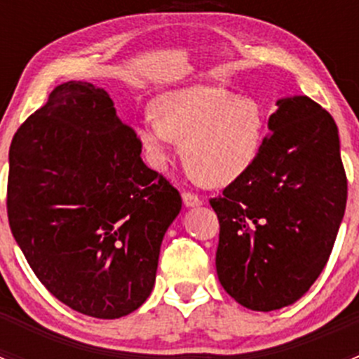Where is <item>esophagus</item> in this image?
Masks as SVG:
<instances>
[{
	"label": "esophagus",
	"instance_id": "1",
	"mask_svg": "<svg viewBox=\"0 0 359 359\" xmlns=\"http://www.w3.org/2000/svg\"><path fill=\"white\" fill-rule=\"evenodd\" d=\"M182 200H184V205L189 206V208H193V206H200L203 205V200L200 196H196L194 193H189V191H186V193H182Z\"/></svg>",
	"mask_w": 359,
	"mask_h": 359
}]
</instances>
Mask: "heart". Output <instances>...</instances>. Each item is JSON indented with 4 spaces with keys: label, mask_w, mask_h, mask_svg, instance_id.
<instances>
[{
    "label": "heart",
    "mask_w": 359,
    "mask_h": 359,
    "mask_svg": "<svg viewBox=\"0 0 359 359\" xmlns=\"http://www.w3.org/2000/svg\"><path fill=\"white\" fill-rule=\"evenodd\" d=\"M154 119L137 123L135 135L147 158L163 168L172 140L191 177L222 187L247 175L262 153L267 109L257 97L220 86H187L158 97Z\"/></svg>",
    "instance_id": "obj_1"
}]
</instances>
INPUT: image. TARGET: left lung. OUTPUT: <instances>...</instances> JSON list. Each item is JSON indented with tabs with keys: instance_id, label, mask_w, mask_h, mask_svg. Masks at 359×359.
<instances>
[{
	"instance_id": "obj_1",
	"label": "left lung",
	"mask_w": 359,
	"mask_h": 359,
	"mask_svg": "<svg viewBox=\"0 0 359 359\" xmlns=\"http://www.w3.org/2000/svg\"><path fill=\"white\" fill-rule=\"evenodd\" d=\"M253 168L212 198L224 290L252 311L281 309L318 280L347 201L339 130L306 95L278 100Z\"/></svg>"
}]
</instances>
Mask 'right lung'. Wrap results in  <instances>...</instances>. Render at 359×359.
Segmentation results:
<instances>
[{"instance_id":"right-lung-1","label":"right lung","mask_w":359,"mask_h":359,"mask_svg":"<svg viewBox=\"0 0 359 359\" xmlns=\"http://www.w3.org/2000/svg\"><path fill=\"white\" fill-rule=\"evenodd\" d=\"M140 153L109 93L86 81L57 86L10 146L13 238L46 290L86 316L116 320L146 302L182 206Z\"/></svg>"}]
</instances>
